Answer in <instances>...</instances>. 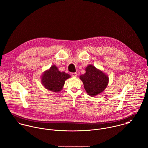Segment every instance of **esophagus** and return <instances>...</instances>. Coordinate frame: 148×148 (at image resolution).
I'll return each mask as SVG.
<instances>
[{
    "label": "esophagus",
    "mask_w": 148,
    "mask_h": 148,
    "mask_svg": "<svg viewBox=\"0 0 148 148\" xmlns=\"http://www.w3.org/2000/svg\"><path fill=\"white\" fill-rule=\"evenodd\" d=\"M71 75H72V77H77L78 74H77V73H71Z\"/></svg>",
    "instance_id": "34e87169"
}]
</instances>
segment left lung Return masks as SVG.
I'll list each match as a JSON object with an SVG mask.
<instances>
[{"instance_id": "left-lung-1", "label": "left lung", "mask_w": 148, "mask_h": 148, "mask_svg": "<svg viewBox=\"0 0 148 148\" xmlns=\"http://www.w3.org/2000/svg\"><path fill=\"white\" fill-rule=\"evenodd\" d=\"M85 71L86 73L80 75L79 78L88 95L94 97L104 91L109 83L108 76L90 64L86 67Z\"/></svg>"}]
</instances>
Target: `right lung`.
<instances>
[{
	"mask_svg": "<svg viewBox=\"0 0 148 148\" xmlns=\"http://www.w3.org/2000/svg\"><path fill=\"white\" fill-rule=\"evenodd\" d=\"M70 77V75L60 72L58 67L53 64L42 75L41 83L46 89L58 92L63 89L65 81Z\"/></svg>",
	"mask_w": 148,
	"mask_h": 148,
	"instance_id": "obj_1",
	"label": "right lung"
}]
</instances>
